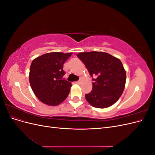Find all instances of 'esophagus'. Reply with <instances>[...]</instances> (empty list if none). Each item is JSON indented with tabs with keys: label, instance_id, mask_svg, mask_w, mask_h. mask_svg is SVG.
Segmentation results:
<instances>
[{
	"label": "esophagus",
	"instance_id": "obj_1",
	"mask_svg": "<svg viewBox=\"0 0 155 155\" xmlns=\"http://www.w3.org/2000/svg\"><path fill=\"white\" fill-rule=\"evenodd\" d=\"M76 83L78 84V85H80V84L81 83V80H79L78 81H76Z\"/></svg>",
	"mask_w": 155,
	"mask_h": 155
}]
</instances>
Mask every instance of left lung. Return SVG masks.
I'll return each mask as SVG.
<instances>
[{
	"label": "left lung",
	"mask_w": 155,
	"mask_h": 155,
	"mask_svg": "<svg viewBox=\"0 0 155 155\" xmlns=\"http://www.w3.org/2000/svg\"><path fill=\"white\" fill-rule=\"evenodd\" d=\"M77 56L93 78L92 91L85 94L92 106L107 108L118 100L124 90L126 72L121 61L102 51L81 52Z\"/></svg>",
	"instance_id": "8db88e82"
}]
</instances>
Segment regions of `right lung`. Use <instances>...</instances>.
Wrapping results in <instances>:
<instances>
[{
    "instance_id": "add662e5",
    "label": "right lung",
    "mask_w": 155,
    "mask_h": 155,
    "mask_svg": "<svg viewBox=\"0 0 155 155\" xmlns=\"http://www.w3.org/2000/svg\"><path fill=\"white\" fill-rule=\"evenodd\" d=\"M72 53L51 52L33 60L29 80L33 92L43 104L55 106L67 97L72 84L63 78V64Z\"/></svg>"
}]
</instances>
